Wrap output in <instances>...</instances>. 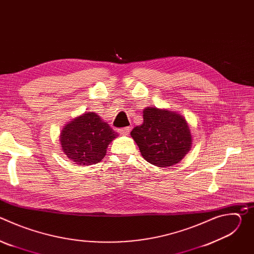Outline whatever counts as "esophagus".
<instances>
[{"label":"esophagus","mask_w":254,"mask_h":254,"mask_svg":"<svg viewBox=\"0 0 254 254\" xmlns=\"http://www.w3.org/2000/svg\"><path fill=\"white\" fill-rule=\"evenodd\" d=\"M118 130H119V132H120L121 134H124V135H127V134L129 133V131H130V127H122V128H119Z\"/></svg>","instance_id":"1"}]
</instances>
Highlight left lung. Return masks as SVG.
I'll return each instance as SVG.
<instances>
[{"mask_svg":"<svg viewBox=\"0 0 254 254\" xmlns=\"http://www.w3.org/2000/svg\"><path fill=\"white\" fill-rule=\"evenodd\" d=\"M142 112L143 123L130 132L142 158L160 168L178 164L192 144L191 130L185 118L176 112L152 106Z\"/></svg>","mask_w":254,"mask_h":254,"instance_id":"obj_1","label":"left lung"}]
</instances>
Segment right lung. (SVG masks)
<instances>
[{"label": "right lung", "instance_id": "obj_1", "mask_svg": "<svg viewBox=\"0 0 254 254\" xmlns=\"http://www.w3.org/2000/svg\"><path fill=\"white\" fill-rule=\"evenodd\" d=\"M95 113H85L68 123L59 136L64 155L79 166L99 163L108 144L118 136Z\"/></svg>", "mask_w": 254, "mask_h": 254}]
</instances>
